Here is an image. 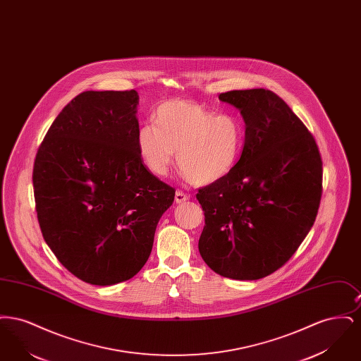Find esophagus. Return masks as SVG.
Masks as SVG:
<instances>
[{"instance_id":"34e87169","label":"esophagus","mask_w":361,"mask_h":361,"mask_svg":"<svg viewBox=\"0 0 361 361\" xmlns=\"http://www.w3.org/2000/svg\"><path fill=\"white\" fill-rule=\"evenodd\" d=\"M174 200H176V203H177V204L184 203L185 200H188V195H185V193H184V192H181V190H177V192H176V195H174Z\"/></svg>"}]
</instances>
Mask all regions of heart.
<instances>
[{"instance_id": "b5f03b06", "label": "heart", "mask_w": 361, "mask_h": 361, "mask_svg": "<svg viewBox=\"0 0 361 361\" xmlns=\"http://www.w3.org/2000/svg\"><path fill=\"white\" fill-rule=\"evenodd\" d=\"M154 126L137 131V150L155 176L176 162L195 185L218 183L233 172L245 143V123L235 114H216L187 100H169L155 109Z\"/></svg>"}]
</instances>
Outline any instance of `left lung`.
<instances>
[{"instance_id": "1", "label": "left lung", "mask_w": 361, "mask_h": 361, "mask_svg": "<svg viewBox=\"0 0 361 361\" xmlns=\"http://www.w3.org/2000/svg\"><path fill=\"white\" fill-rule=\"evenodd\" d=\"M245 143L233 172L199 189V252L218 275L258 280L283 267L309 234L322 195V159L306 126L271 90H230Z\"/></svg>"}]
</instances>
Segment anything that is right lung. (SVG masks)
Returning a JSON list of instances; mask_svg holds the SVG:
<instances>
[{"instance_id":"1","label":"right lung","mask_w":361,"mask_h":361,"mask_svg":"<svg viewBox=\"0 0 361 361\" xmlns=\"http://www.w3.org/2000/svg\"><path fill=\"white\" fill-rule=\"evenodd\" d=\"M135 90H87L56 116L35 158L43 238L82 281L114 286L137 275L174 189L137 150Z\"/></svg>"}]
</instances>
